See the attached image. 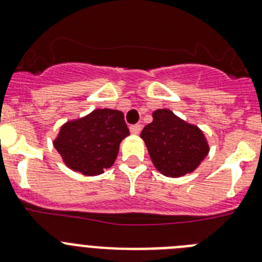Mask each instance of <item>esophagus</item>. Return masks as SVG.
Instances as JSON below:
<instances>
[{
  "label": "esophagus",
  "mask_w": 262,
  "mask_h": 262,
  "mask_svg": "<svg viewBox=\"0 0 262 262\" xmlns=\"http://www.w3.org/2000/svg\"><path fill=\"white\" fill-rule=\"evenodd\" d=\"M129 131H131V134H134V135H138L141 131V126L140 124H133V126H129Z\"/></svg>",
  "instance_id": "34e87169"
}]
</instances>
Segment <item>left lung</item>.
Masks as SVG:
<instances>
[{
  "mask_svg": "<svg viewBox=\"0 0 262 262\" xmlns=\"http://www.w3.org/2000/svg\"><path fill=\"white\" fill-rule=\"evenodd\" d=\"M140 138L156 169L171 178L193 171L209 152L203 131L167 109L153 112V122L144 127Z\"/></svg>",
  "mask_w": 262,
  "mask_h": 262,
  "instance_id": "8db88e82",
  "label": "left lung"
}]
</instances>
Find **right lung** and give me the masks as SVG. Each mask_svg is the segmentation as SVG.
Here are the masks:
<instances>
[{
  "label": "right lung",
  "mask_w": 262,
  "mask_h": 262,
  "mask_svg": "<svg viewBox=\"0 0 262 262\" xmlns=\"http://www.w3.org/2000/svg\"><path fill=\"white\" fill-rule=\"evenodd\" d=\"M128 135L123 113L97 109L64 123L53 144L71 170L93 177L112 167L119 144Z\"/></svg>",
  "instance_id": "add662e5"
}]
</instances>
